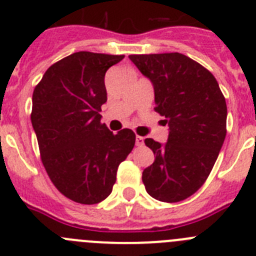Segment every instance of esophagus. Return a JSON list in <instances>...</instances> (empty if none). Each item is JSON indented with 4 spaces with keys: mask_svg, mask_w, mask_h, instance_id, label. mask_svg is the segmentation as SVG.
<instances>
[{
    "mask_svg": "<svg viewBox=\"0 0 256 256\" xmlns=\"http://www.w3.org/2000/svg\"><path fill=\"white\" fill-rule=\"evenodd\" d=\"M136 144H137V146H142V144H144V137H141V136H136Z\"/></svg>",
    "mask_w": 256,
    "mask_h": 256,
    "instance_id": "34e87169",
    "label": "esophagus"
}]
</instances>
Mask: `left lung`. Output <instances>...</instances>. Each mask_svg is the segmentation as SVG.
Here are the masks:
<instances>
[{"instance_id":"obj_1","label":"left lung","mask_w":256,"mask_h":256,"mask_svg":"<svg viewBox=\"0 0 256 256\" xmlns=\"http://www.w3.org/2000/svg\"><path fill=\"white\" fill-rule=\"evenodd\" d=\"M155 92V112L169 126L166 144L146 138L155 162L142 173L146 191L162 202L194 195L216 164L227 126V105L216 79L180 52L130 55Z\"/></svg>"}]
</instances>
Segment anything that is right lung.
<instances>
[{"instance_id": "add662e5", "label": "right lung", "mask_w": 256, "mask_h": 256, "mask_svg": "<svg viewBox=\"0 0 256 256\" xmlns=\"http://www.w3.org/2000/svg\"><path fill=\"white\" fill-rule=\"evenodd\" d=\"M124 55L79 51L46 70L32 98V126L50 180L70 200L92 205L112 191L118 166L136 142L101 123L105 73Z\"/></svg>"}]
</instances>
